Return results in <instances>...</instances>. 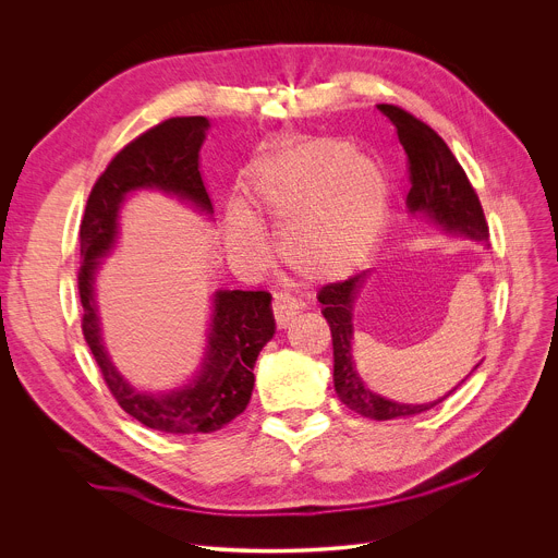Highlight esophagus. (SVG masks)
<instances>
[{"mask_svg":"<svg viewBox=\"0 0 558 558\" xmlns=\"http://www.w3.org/2000/svg\"><path fill=\"white\" fill-rule=\"evenodd\" d=\"M274 317H276V325L280 327V329H284L287 325H289V320L291 317L298 313V300L289 293V291H276L274 293Z\"/></svg>","mask_w":558,"mask_h":558,"instance_id":"esophagus-1","label":"esophagus"}]
</instances>
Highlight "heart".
<instances>
[{
    "mask_svg": "<svg viewBox=\"0 0 558 558\" xmlns=\"http://www.w3.org/2000/svg\"><path fill=\"white\" fill-rule=\"evenodd\" d=\"M247 194L256 216L282 225L284 263L315 282L340 280L362 267L390 216L384 170L333 138L300 141L263 158L250 174ZM227 222L238 252H263L260 227L245 205L233 203Z\"/></svg>",
    "mask_w": 558,
    "mask_h": 558,
    "instance_id": "obj_1",
    "label": "heart"
}]
</instances>
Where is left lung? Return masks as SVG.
Instances as JSON below:
<instances>
[{"label":"left lung","mask_w":558,"mask_h":558,"mask_svg":"<svg viewBox=\"0 0 558 558\" xmlns=\"http://www.w3.org/2000/svg\"><path fill=\"white\" fill-rule=\"evenodd\" d=\"M377 110L395 125L397 138H400L407 151V170L411 181V192L407 196L409 211L439 225L448 233L468 238V241L486 243L488 222L484 216V207L446 141L430 125L402 108L379 104ZM364 280L366 271L340 282H329L317 293V300L323 304V315L331 327L333 384L340 402L357 415L377 422L417 415L435 409L448 395H452L454 388L444 395L441 400L430 404H397L368 390L357 375L351 353L353 302Z\"/></svg>","instance_id":"8db88e82"}]
</instances>
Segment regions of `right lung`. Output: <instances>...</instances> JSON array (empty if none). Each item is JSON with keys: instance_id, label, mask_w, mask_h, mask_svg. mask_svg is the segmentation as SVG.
<instances>
[{"instance_id": "obj_1", "label": "right lung", "mask_w": 558, "mask_h": 558, "mask_svg": "<svg viewBox=\"0 0 558 558\" xmlns=\"http://www.w3.org/2000/svg\"><path fill=\"white\" fill-rule=\"evenodd\" d=\"M207 130L205 117H174L130 141L97 179L78 229L82 269L76 280L84 306V338L119 407L143 426L172 435L220 430L247 409L254 390V364L276 331L271 293L216 291L201 373L179 390L145 392L132 388L106 353L95 276L99 258L114 247L119 209L130 192L161 190L214 214L198 170V151Z\"/></svg>"}]
</instances>
